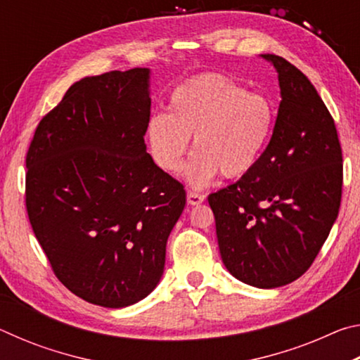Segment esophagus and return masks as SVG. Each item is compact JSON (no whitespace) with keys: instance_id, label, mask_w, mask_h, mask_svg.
<instances>
[{"instance_id":"1","label":"esophagus","mask_w":360,"mask_h":360,"mask_svg":"<svg viewBox=\"0 0 360 360\" xmlns=\"http://www.w3.org/2000/svg\"><path fill=\"white\" fill-rule=\"evenodd\" d=\"M205 202V195L197 192H187V203L188 205H200Z\"/></svg>"}]
</instances>
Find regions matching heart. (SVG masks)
I'll return each instance as SVG.
<instances>
[{
    "instance_id": "1",
    "label": "heart",
    "mask_w": 360,
    "mask_h": 360,
    "mask_svg": "<svg viewBox=\"0 0 360 360\" xmlns=\"http://www.w3.org/2000/svg\"><path fill=\"white\" fill-rule=\"evenodd\" d=\"M275 117V106L265 95L208 72L173 90L168 114L154 112L148 119L146 139L157 167L178 173L193 136L195 152L184 178L200 188L219 173L233 179L251 172L271 136Z\"/></svg>"
}]
</instances>
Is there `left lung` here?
<instances>
[{"mask_svg": "<svg viewBox=\"0 0 360 360\" xmlns=\"http://www.w3.org/2000/svg\"><path fill=\"white\" fill-rule=\"evenodd\" d=\"M281 103L270 143L235 184L211 193L219 251L236 279L275 289L300 278L337 221L343 157L330 112L303 72L264 53Z\"/></svg>", "mask_w": 360, "mask_h": 360, "instance_id": "1", "label": "left lung"}]
</instances>
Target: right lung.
<instances>
[{
    "label": "right lung",
    "instance_id": "right-lung-1",
    "mask_svg": "<svg viewBox=\"0 0 360 360\" xmlns=\"http://www.w3.org/2000/svg\"><path fill=\"white\" fill-rule=\"evenodd\" d=\"M150 71L84 77L46 114L27 154L30 224L56 276L82 300L148 297L186 206L179 181L146 150Z\"/></svg>",
    "mask_w": 360,
    "mask_h": 360
}]
</instances>
